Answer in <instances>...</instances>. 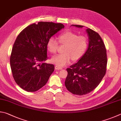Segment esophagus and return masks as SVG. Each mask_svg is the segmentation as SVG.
Here are the masks:
<instances>
[{"label": "esophagus", "instance_id": "1", "mask_svg": "<svg viewBox=\"0 0 121 121\" xmlns=\"http://www.w3.org/2000/svg\"><path fill=\"white\" fill-rule=\"evenodd\" d=\"M55 69H56V70H62L63 68L62 67L58 66V65H56V66H55Z\"/></svg>", "mask_w": 121, "mask_h": 121}]
</instances>
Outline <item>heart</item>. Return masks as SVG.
<instances>
[{
	"instance_id": "b5f03b06",
	"label": "heart",
	"mask_w": 121,
	"mask_h": 121,
	"mask_svg": "<svg viewBox=\"0 0 121 121\" xmlns=\"http://www.w3.org/2000/svg\"><path fill=\"white\" fill-rule=\"evenodd\" d=\"M59 42L65 44V53L58 54L52 57V62L58 66H65L73 59L77 61L82 59L86 52L88 47L87 37L79 35L71 31H67L61 34L59 36ZM59 42L54 37H51L47 43L48 50L51 53L57 51Z\"/></svg>"
}]
</instances>
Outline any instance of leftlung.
I'll use <instances>...</instances> for the list:
<instances>
[{
	"label": "left lung",
	"mask_w": 121,
	"mask_h": 121,
	"mask_svg": "<svg viewBox=\"0 0 121 121\" xmlns=\"http://www.w3.org/2000/svg\"><path fill=\"white\" fill-rule=\"evenodd\" d=\"M86 32L89 39L88 49L82 59L67 68L65 80L68 91L80 96L90 93L98 86L106 73L107 63L106 48L99 35L90 28H87Z\"/></svg>",
	"instance_id": "left-lung-1"
}]
</instances>
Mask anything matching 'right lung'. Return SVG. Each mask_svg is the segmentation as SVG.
<instances>
[{"instance_id":"right-lung-1","label":"right lung","mask_w":121,"mask_h":121,"mask_svg":"<svg viewBox=\"0 0 121 121\" xmlns=\"http://www.w3.org/2000/svg\"><path fill=\"white\" fill-rule=\"evenodd\" d=\"M65 26L61 23L40 22L28 26L19 34L12 48L10 63L13 78L23 89L38 91L54 70L47 60L48 39Z\"/></svg>"}]
</instances>
